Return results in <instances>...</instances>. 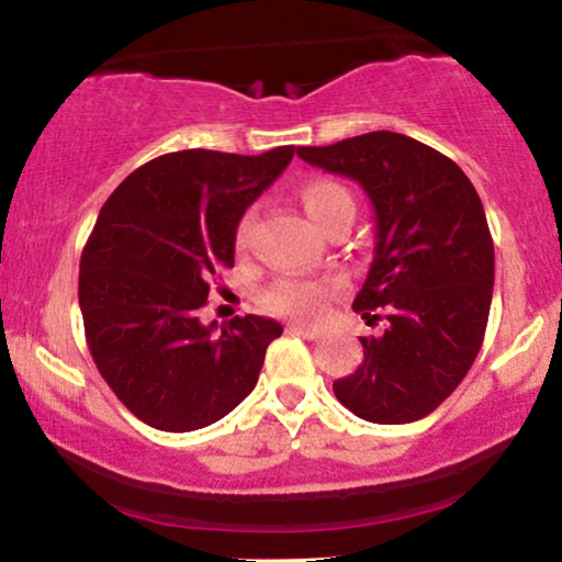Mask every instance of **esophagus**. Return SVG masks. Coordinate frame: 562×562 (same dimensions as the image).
<instances>
[{
  "label": "esophagus",
  "mask_w": 562,
  "mask_h": 562,
  "mask_svg": "<svg viewBox=\"0 0 562 562\" xmlns=\"http://www.w3.org/2000/svg\"><path fill=\"white\" fill-rule=\"evenodd\" d=\"M288 330L290 333H299V335H303V338H308V340L319 338V335H322V327H317V325H303V322H290Z\"/></svg>",
  "instance_id": "obj_1"
}]
</instances>
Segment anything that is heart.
Instances as JSON below:
<instances>
[{
	"instance_id": "heart-1",
	"label": "heart",
	"mask_w": 562,
	"mask_h": 562,
	"mask_svg": "<svg viewBox=\"0 0 562 562\" xmlns=\"http://www.w3.org/2000/svg\"><path fill=\"white\" fill-rule=\"evenodd\" d=\"M301 203L306 214L314 222L325 224V218L338 209L340 203H353L351 195L344 184L330 182V179H314V182L301 187ZM250 229V216H243L240 227H237V240H245ZM327 295H330V282L312 280V277H288V280L274 282L272 288L263 293V306L269 312L282 314V317L295 319H314L319 317L325 308Z\"/></svg>"
}]
</instances>
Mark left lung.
I'll return each instance as SVG.
<instances>
[{
	"mask_svg": "<svg viewBox=\"0 0 562 562\" xmlns=\"http://www.w3.org/2000/svg\"><path fill=\"white\" fill-rule=\"evenodd\" d=\"M299 156L353 179L375 209V256L353 308L385 330L359 338L364 362L335 380V396L370 423L420 420L462 383L486 333L494 243L479 192L454 160L396 132Z\"/></svg>",
	"mask_w": 562,
	"mask_h": 562,
	"instance_id": "left-lung-1",
	"label": "left lung"
}]
</instances>
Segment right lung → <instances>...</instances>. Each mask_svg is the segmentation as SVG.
Returning <instances> with one entry per match:
<instances>
[{
	"label": "right lung",
	"instance_id": "right-lung-1",
	"mask_svg": "<svg viewBox=\"0 0 562 562\" xmlns=\"http://www.w3.org/2000/svg\"><path fill=\"white\" fill-rule=\"evenodd\" d=\"M293 153H166L102 205L81 254L83 330L100 375L142 423L169 434L205 428L256 389L280 322L248 314L216 327L198 314L211 277L235 267L245 209Z\"/></svg>",
	"mask_w": 562,
	"mask_h": 562
}]
</instances>
